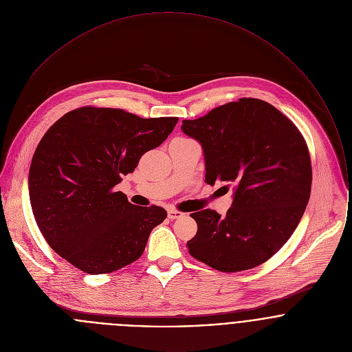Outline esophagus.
Listing matches in <instances>:
<instances>
[{"label": "esophagus", "instance_id": "obj_1", "mask_svg": "<svg viewBox=\"0 0 352 352\" xmlns=\"http://www.w3.org/2000/svg\"><path fill=\"white\" fill-rule=\"evenodd\" d=\"M184 214L179 210H175V208H169L168 210V218L169 219H177V218H182Z\"/></svg>", "mask_w": 352, "mask_h": 352}]
</instances>
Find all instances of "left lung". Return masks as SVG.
<instances>
[{"instance_id": "8db88e82", "label": "left lung", "mask_w": 352, "mask_h": 352, "mask_svg": "<svg viewBox=\"0 0 352 352\" xmlns=\"http://www.w3.org/2000/svg\"><path fill=\"white\" fill-rule=\"evenodd\" d=\"M186 135L201 144L206 183L233 186L226 215L192 212L198 232L190 254L222 271L237 272L267 261L301 221L311 187V164L296 124L274 105L240 99L183 120Z\"/></svg>"}]
</instances>
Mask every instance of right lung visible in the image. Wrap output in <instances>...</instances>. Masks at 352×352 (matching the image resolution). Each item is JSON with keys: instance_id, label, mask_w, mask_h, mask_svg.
<instances>
[{"instance_id": "add662e5", "label": "right lung", "mask_w": 352, "mask_h": 352, "mask_svg": "<svg viewBox=\"0 0 352 352\" xmlns=\"http://www.w3.org/2000/svg\"><path fill=\"white\" fill-rule=\"evenodd\" d=\"M177 120L82 107L51 126L34 153L28 190L36 223L60 257L91 275L141 257L166 211L134 206L113 187L168 138Z\"/></svg>"}]
</instances>
